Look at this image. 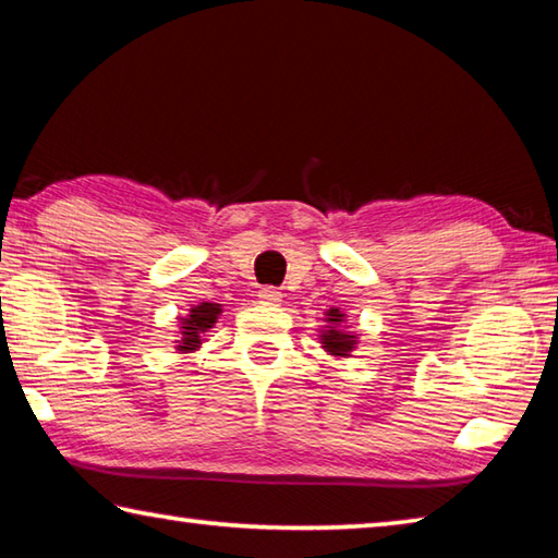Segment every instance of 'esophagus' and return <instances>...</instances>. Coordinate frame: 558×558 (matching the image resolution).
<instances>
[{"mask_svg":"<svg viewBox=\"0 0 558 558\" xmlns=\"http://www.w3.org/2000/svg\"><path fill=\"white\" fill-rule=\"evenodd\" d=\"M258 300L263 302V305H278V302L282 300V295H280L276 288H260L258 290Z\"/></svg>","mask_w":558,"mask_h":558,"instance_id":"1","label":"esophagus"}]
</instances>
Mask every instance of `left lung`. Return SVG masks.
Here are the masks:
<instances>
[{"label": "left lung", "instance_id": "8db88e82", "mask_svg": "<svg viewBox=\"0 0 558 558\" xmlns=\"http://www.w3.org/2000/svg\"><path fill=\"white\" fill-rule=\"evenodd\" d=\"M344 313L339 307H329L325 313L327 327L319 329V344L327 354L332 356H352L359 344V337L354 332H347L344 327Z\"/></svg>", "mask_w": 558, "mask_h": 558}]
</instances>
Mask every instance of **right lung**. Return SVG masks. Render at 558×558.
<instances>
[{
    "label": "right lung",
    "mask_w": 558,
    "mask_h": 558,
    "mask_svg": "<svg viewBox=\"0 0 558 558\" xmlns=\"http://www.w3.org/2000/svg\"><path fill=\"white\" fill-rule=\"evenodd\" d=\"M223 313L221 305L216 302H199L189 310L186 317H179V339H177V352L179 354H192L202 347V337L209 332L216 325V319Z\"/></svg>",
    "instance_id": "add662e5"
}]
</instances>
